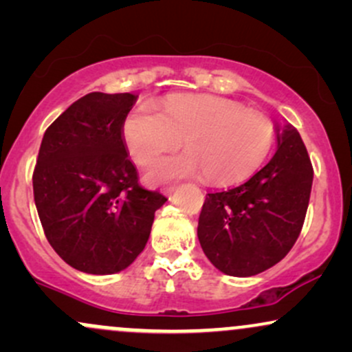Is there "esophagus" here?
Wrapping results in <instances>:
<instances>
[{
	"mask_svg": "<svg viewBox=\"0 0 352 352\" xmlns=\"http://www.w3.org/2000/svg\"><path fill=\"white\" fill-rule=\"evenodd\" d=\"M175 190H177L175 185H172V187H167V188H164V193H165V195H167V197H172L173 193H175Z\"/></svg>",
	"mask_w": 352,
	"mask_h": 352,
	"instance_id": "obj_1",
	"label": "esophagus"
}]
</instances>
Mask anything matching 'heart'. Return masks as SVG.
I'll use <instances>...</instances> for the list:
<instances>
[{
  "mask_svg": "<svg viewBox=\"0 0 352 352\" xmlns=\"http://www.w3.org/2000/svg\"><path fill=\"white\" fill-rule=\"evenodd\" d=\"M125 147L139 165L177 148L187 151L159 160L147 172L151 184L195 177L212 185L246 179L265 162L273 147V124L263 114L217 96L179 94L129 112L122 125Z\"/></svg>",
  "mask_w": 352,
  "mask_h": 352,
  "instance_id": "obj_1",
  "label": "heart"
}]
</instances>
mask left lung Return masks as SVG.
<instances>
[{"mask_svg":"<svg viewBox=\"0 0 352 352\" xmlns=\"http://www.w3.org/2000/svg\"><path fill=\"white\" fill-rule=\"evenodd\" d=\"M276 152L261 170L227 192L208 193L197 235L212 265L228 276L272 268L300 236L313 167L292 124H274Z\"/></svg>","mask_w":352,"mask_h":352,"instance_id":"left-lung-1","label":"left lung"}]
</instances>
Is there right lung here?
<instances>
[{
	"mask_svg": "<svg viewBox=\"0 0 352 352\" xmlns=\"http://www.w3.org/2000/svg\"><path fill=\"white\" fill-rule=\"evenodd\" d=\"M135 94L91 92L44 132L33 173L34 204L47 241L72 268L119 273L134 263L167 201L140 187L122 125Z\"/></svg>",
	"mask_w": 352,
	"mask_h": 352,
	"instance_id": "obj_1",
	"label": "right lung"
}]
</instances>
